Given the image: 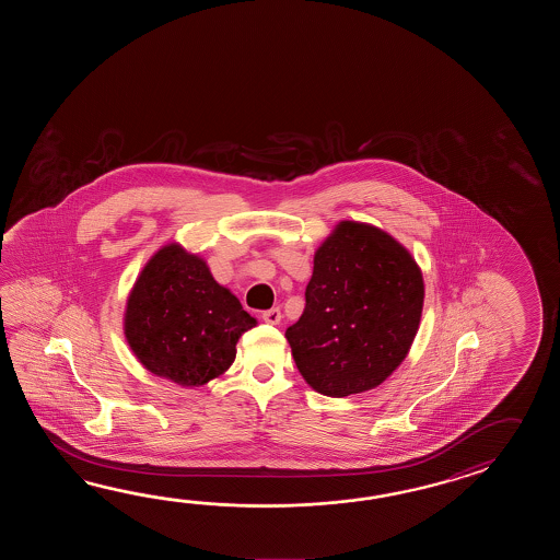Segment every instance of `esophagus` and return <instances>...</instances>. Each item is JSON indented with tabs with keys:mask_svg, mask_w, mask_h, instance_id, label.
Instances as JSON below:
<instances>
[{
	"mask_svg": "<svg viewBox=\"0 0 560 560\" xmlns=\"http://www.w3.org/2000/svg\"><path fill=\"white\" fill-rule=\"evenodd\" d=\"M262 320L266 324L276 326V324H280V320H282V312H280V308L266 310V312H262Z\"/></svg>",
	"mask_w": 560,
	"mask_h": 560,
	"instance_id": "esophagus-1",
	"label": "esophagus"
}]
</instances>
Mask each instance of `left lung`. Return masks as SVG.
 Returning a JSON list of instances; mask_svg holds the SVG:
<instances>
[{
    "mask_svg": "<svg viewBox=\"0 0 560 560\" xmlns=\"http://www.w3.org/2000/svg\"><path fill=\"white\" fill-rule=\"evenodd\" d=\"M422 304L410 252L381 228L340 222L314 254L306 308L285 330L300 374L332 398L376 388L408 354Z\"/></svg>",
    "mask_w": 560,
    "mask_h": 560,
    "instance_id": "left-lung-1",
    "label": "left lung"
}]
</instances>
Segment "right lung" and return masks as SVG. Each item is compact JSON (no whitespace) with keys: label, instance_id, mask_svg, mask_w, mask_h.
<instances>
[{"label":"right lung","instance_id":"1","mask_svg":"<svg viewBox=\"0 0 560 560\" xmlns=\"http://www.w3.org/2000/svg\"><path fill=\"white\" fill-rule=\"evenodd\" d=\"M254 326L256 318L215 282L208 264L176 242L143 266L124 314L126 340L143 366L190 388L224 374L240 336Z\"/></svg>","mask_w":560,"mask_h":560}]
</instances>
